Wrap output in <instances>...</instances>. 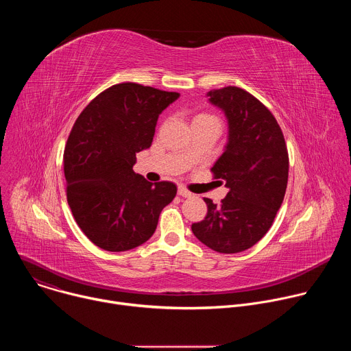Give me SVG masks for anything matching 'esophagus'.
I'll return each mask as SVG.
<instances>
[{
  "label": "esophagus",
  "instance_id": "34e87169",
  "mask_svg": "<svg viewBox=\"0 0 351 351\" xmlns=\"http://www.w3.org/2000/svg\"><path fill=\"white\" fill-rule=\"evenodd\" d=\"M178 194H179L180 197H184V198L193 195V194H191L189 190H186L183 186H179V187H178Z\"/></svg>",
  "mask_w": 351,
  "mask_h": 351
}]
</instances>
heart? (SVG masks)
<instances>
[{"instance_id": "heart-1", "label": "heart", "mask_w": 351, "mask_h": 351, "mask_svg": "<svg viewBox=\"0 0 351 351\" xmlns=\"http://www.w3.org/2000/svg\"><path fill=\"white\" fill-rule=\"evenodd\" d=\"M213 119H215V118H214V117H211V115H208V114H198V115H195V117H194V119H193V123H194V122L213 121Z\"/></svg>"}]
</instances>
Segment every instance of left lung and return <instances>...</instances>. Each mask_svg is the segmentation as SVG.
<instances>
[{
	"mask_svg": "<svg viewBox=\"0 0 351 351\" xmlns=\"http://www.w3.org/2000/svg\"><path fill=\"white\" fill-rule=\"evenodd\" d=\"M228 121V143L211 171L229 189L221 204L204 198L207 217L191 225L214 252L240 253L260 241L282 206L289 176L283 133L271 111L243 88L207 93Z\"/></svg>",
	"mask_w": 351,
	"mask_h": 351,
	"instance_id": "8db88e82",
	"label": "left lung"
}]
</instances>
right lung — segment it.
Returning a JSON list of instances; mask_svg holds the SVG:
<instances>
[{"label": "right lung", "mask_w": 351, "mask_h": 351, "mask_svg": "<svg viewBox=\"0 0 351 351\" xmlns=\"http://www.w3.org/2000/svg\"><path fill=\"white\" fill-rule=\"evenodd\" d=\"M179 95L121 83L76 119L64 153L66 197L76 223L99 248L119 253L145 243L175 198L172 182H148L133 165L152 145L160 114Z\"/></svg>", "instance_id": "1"}]
</instances>
